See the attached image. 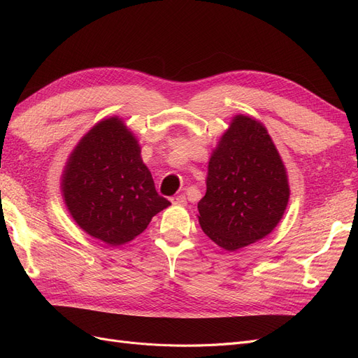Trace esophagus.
I'll list each match as a JSON object with an SVG mask.
<instances>
[{
	"label": "esophagus",
	"instance_id": "1",
	"mask_svg": "<svg viewBox=\"0 0 358 358\" xmlns=\"http://www.w3.org/2000/svg\"><path fill=\"white\" fill-rule=\"evenodd\" d=\"M170 201H171L173 204H182V206H185V204H187V197H185V196H176V197H171Z\"/></svg>",
	"mask_w": 358,
	"mask_h": 358
}]
</instances>
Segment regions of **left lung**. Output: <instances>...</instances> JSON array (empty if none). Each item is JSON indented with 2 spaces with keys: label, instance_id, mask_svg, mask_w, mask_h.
I'll return each mask as SVG.
<instances>
[{
  "label": "left lung",
  "instance_id": "1",
  "mask_svg": "<svg viewBox=\"0 0 358 358\" xmlns=\"http://www.w3.org/2000/svg\"><path fill=\"white\" fill-rule=\"evenodd\" d=\"M287 170L262 122L236 115L209 159L199 201L201 230L227 251L263 239L284 216Z\"/></svg>",
  "mask_w": 358,
  "mask_h": 358
}]
</instances>
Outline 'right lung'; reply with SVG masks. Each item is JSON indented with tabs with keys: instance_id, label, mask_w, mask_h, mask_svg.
<instances>
[{
	"instance_id": "obj_1",
	"label": "right lung",
	"mask_w": 358,
	"mask_h": 358,
	"mask_svg": "<svg viewBox=\"0 0 358 358\" xmlns=\"http://www.w3.org/2000/svg\"><path fill=\"white\" fill-rule=\"evenodd\" d=\"M61 189L76 224L110 246L133 241L171 204L157 192L136 136L117 116L103 119L80 138Z\"/></svg>"
}]
</instances>
